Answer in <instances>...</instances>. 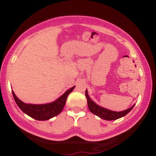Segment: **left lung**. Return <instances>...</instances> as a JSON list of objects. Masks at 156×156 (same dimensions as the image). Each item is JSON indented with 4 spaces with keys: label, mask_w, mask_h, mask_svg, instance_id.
I'll use <instances>...</instances> for the list:
<instances>
[{
    "label": "left lung",
    "mask_w": 156,
    "mask_h": 156,
    "mask_svg": "<svg viewBox=\"0 0 156 156\" xmlns=\"http://www.w3.org/2000/svg\"><path fill=\"white\" fill-rule=\"evenodd\" d=\"M85 95L87 97V104H88L89 111L92 114H95L98 117H99L103 119H105V120H115V119H119V118L124 117L127 114H128L134 107L133 105L132 107L128 108L127 110L122 111V112H114V111L108 110V109L103 108V107H101L98 105H97L94 101H92L90 99L87 89L86 90Z\"/></svg>",
    "instance_id": "8db88e82"
}]
</instances>
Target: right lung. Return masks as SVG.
Segmentation results:
<instances>
[{
  "mask_svg": "<svg viewBox=\"0 0 156 156\" xmlns=\"http://www.w3.org/2000/svg\"><path fill=\"white\" fill-rule=\"evenodd\" d=\"M74 88L75 87L69 89L64 94H62L60 98H58V99L52 102V103L39 105L28 104V103H23V101H21L20 100L17 98L15 92L12 90V92L17 105L25 114L34 118V119H37V120L43 121L48 120V119L58 115L62 112L66 103L67 96L74 89Z\"/></svg>",
  "mask_w": 156,
  "mask_h": 156,
  "instance_id": "1",
  "label": "right lung"
}]
</instances>
